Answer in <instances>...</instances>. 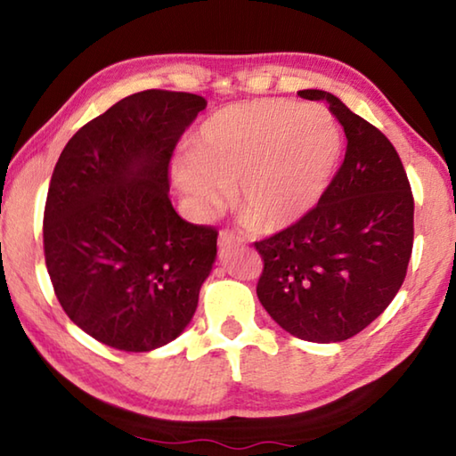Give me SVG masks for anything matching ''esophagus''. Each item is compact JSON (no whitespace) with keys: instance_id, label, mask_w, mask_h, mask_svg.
Segmentation results:
<instances>
[{"instance_id":"esophagus-1","label":"esophagus","mask_w":456,"mask_h":456,"mask_svg":"<svg viewBox=\"0 0 456 456\" xmlns=\"http://www.w3.org/2000/svg\"><path fill=\"white\" fill-rule=\"evenodd\" d=\"M233 245H235V237L231 235L227 229H223L219 233V247L221 249H229V247H233Z\"/></svg>"}]
</instances>
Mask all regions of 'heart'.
<instances>
[{"label":"heart","instance_id":"1","mask_svg":"<svg viewBox=\"0 0 456 456\" xmlns=\"http://www.w3.org/2000/svg\"><path fill=\"white\" fill-rule=\"evenodd\" d=\"M338 159L339 133L330 114L265 98L211 114L173 175L199 213L221 209L233 189L245 225L272 233L320 203Z\"/></svg>","mask_w":456,"mask_h":456}]
</instances>
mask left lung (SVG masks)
<instances>
[{
  "instance_id": "8db88e82",
  "label": "left lung",
  "mask_w": 456,
  "mask_h": 456,
  "mask_svg": "<svg viewBox=\"0 0 456 456\" xmlns=\"http://www.w3.org/2000/svg\"><path fill=\"white\" fill-rule=\"evenodd\" d=\"M344 126L346 157L302 221L256 241L264 261L257 297L307 342H344L370 326L403 285L414 243V199L398 152L380 130L323 90Z\"/></svg>"
}]
</instances>
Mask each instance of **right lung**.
<instances>
[{"label": "right lung", "instance_id": "1", "mask_svg": "<svg viewBox=\"0 0 456 456\" xmlns=\"http://www.w3.org/2000/svg\"><path fill=\"white\" fill-rule=\"evenodd\" d=\"M203 96L144 90L122 98L61 151L44 209V256L61 310L98 342L149 352L197 310L217 229L181 219L168 199L176 142Z\"/></svg>", "mask_w": 456, "mask_h": 456}]
</instances>
